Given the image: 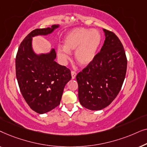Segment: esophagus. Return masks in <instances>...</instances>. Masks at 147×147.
<instances>
[{"label":"esophagus","instance_id":"1","mask_svg":"<svg viewBox=\"0 0 147 147\" xmlns=\"http://www.w3.org/2000/svg\"><path fill=\"white\" fill-rule=\"evenodd\" d=\"M71 78H72V79H75L76 77V75H77V74H76V71H71Z\"/></svg>","mask_w":147,"mask_h":147}]
</instances>
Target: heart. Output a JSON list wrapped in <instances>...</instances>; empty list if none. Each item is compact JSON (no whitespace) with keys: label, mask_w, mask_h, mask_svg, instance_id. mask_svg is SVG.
I'll use <instances>...</instances> for the list:
<instances>
[{"label":"heart","mask_w":147,"mask_h":147,"mask_svg":"<svg viewBox=\"0 0 147 147\" xmlns=\"http://www.w3.org/2000/svg\"><path fill=\"white\" fill-rule=\"evenodd\" d=\"M101 41V34L98 30L76 28L64 36L63 47L57 48V55L65 61L69 58L70 52L76 50V61L80 65L87 66L95 59Z\"/></svg>","instance_id":"obj_1"}]
</instances>
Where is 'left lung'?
Wrapping results in <instances>:
<instances>
[{
  "label": "left lung",
  "instance_id": "left-lung-1",
  "mask_svg": "<svg viewBox=\"0 0 147 147\" xmlns=\"http://www.w3.org/2000/svg\"><path fill=\"white\" fill-rule=\"evenodd\" d=\"M103 30L106 38L101 50L94 61L76 76L80 104L91 110L103 109L115 99L127 67L121 41L113 32Z\"/></svg>",
  "mask_w": 147,
  "mask_h": 147
}]
</instances>
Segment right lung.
I'll list each match as a JSON object with an SVG mask.
<instances>
[{
    "instance_id": "obj_1",
    "label": "right lung",
    "mask_w": 147,
    "mask_h": 147,
    "mask_svg": "<svg viewBox=\"0 0 147 147\" xmlns=\"http://www.w3.org/2000/svg\"><path fill=\"white\" fill-rule=\"evenodd\" d=\"M59 27L52 25L32 31L21 42L15 59L16 76L24 99L34 111L45 114L59 105L71 71L55 61L54 49L47 53L37 54L32 47V38L47 35Z\"/></svg>"
}]
</instances>
